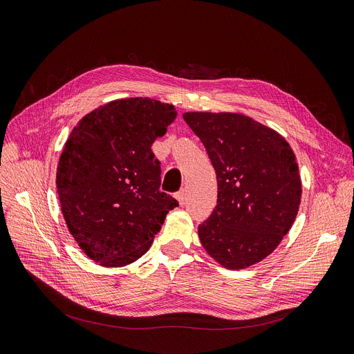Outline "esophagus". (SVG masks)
I'll list each match as a JSON object with an SVG mask.
<instances>
[{"mask_svg":"<svg viewBox=\"0 0 354 354\" xmlns=\"http://www.w3.org/2000/svg\"><path fill=\"white\" fill-rule=\"evenodd\" d=\"M175 198L178 199L180 205H183V203H185V199H187V191H185V189L178 191V192L175 194Z\"/></svg>","mask_w":354,"mask_h":354,"instance_id":"34e87169","label":"esophagus"}]
</instances>
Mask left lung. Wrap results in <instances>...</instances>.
<instances>
[{
  "label": "left lung",
  "mask_w": 354,
  "mask_h": 354,
  "mask_svg": "<svg viewBox=\"0 0 354 354\" xmlns=\"http://www.w3.org/2000/svg\"><path fill=\"white\" fill-rule=\"evenodd\" d=\"M217 176V207L198 225L207 253L243 269L270 254L295 221L298 163L281 134L241 114L185 113Z\"/></svg>",
  "instance_id": "obj_1"
}]
</instances>
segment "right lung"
Masks as SVG:
<instances>
[{
	"label": "right lung",
	"mask_w": 354,
	"mask_h": 354,
	"mask_svg": "<svg viewBox=\"0 0 354 354\" xmlns=\"http://www.w3.org/2000/svg\"><path fill=\"white\" fill-rule=\"evenodd\" d=\"M150 98L105 104L76 126L60 156L56 188L73 239L109 268L142 257L178 201L160 188L151 145L176 118Z\"/></svg>",
	"instance_id": "obj_1"
}]
</instances>
